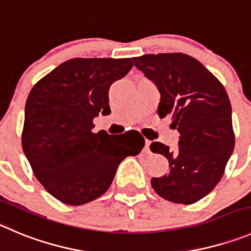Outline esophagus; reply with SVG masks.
<instances>
[{"instance_id": "1", "label": "esophagus", "mask_w": 251, "mask_h": 251, "mask_svg": "<svg viewBox=\"0 0 251 251\" xmlns=\"http://www.w3.org/2000/svg\"><path fill=\"white\" fill-rule=\"evenodd\" d=\"M150 145H151V141L146 140V141H145V151L146 152H150Z\"/></svg>"}]
</instances>
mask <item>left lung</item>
<instances>
[{
  "label": "left lung",
  "mask_w": 251,
  "mask_h": 251,
  "mask_svg": "<svg viewBox=\"0 0 251 251\" xmlns=\"http://www.w3.org/2000/svg\"><path fill=\"white\" fill-rule=\"evenodd\" d=\"M132 60L160 91L158 116L172 115L171 126L179 132L176 152L161 142L150 146L170 163L167 175L151 179L152 188L170 202L193 204L219 183L233 153L235 136L228 94L191 55L160 53Z\"/></svg>",
  "instance_id": "obj_1"
}]
</instances>
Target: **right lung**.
<instances>
[{
    "label": "right lung",
    "instance_id": "add662e5",
    "mask_svg": "<svg viewBox=\"0 0 251 251\" xmlns=\"http://www.w3.org/2000/svg\"><path fill=\"white\" fill-rule=\"evenodd\" d=\"M130 58H74L32 88L25 101L22 147L42 186L60 202L81 205L111 186L119 165L141 152L140 132H93L94 118L110 112L109 89Z\"/></svg>",
    "mask_w": 251,
    "mask_h": 251
}]
</instances>
